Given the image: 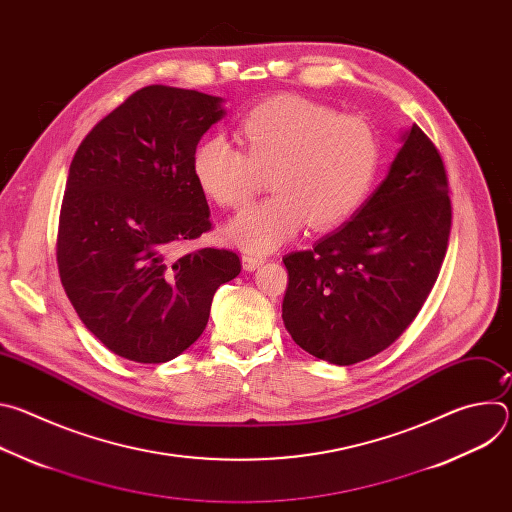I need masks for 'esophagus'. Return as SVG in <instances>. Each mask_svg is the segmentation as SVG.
<instances>
[{"label":"esophagus","mask_w":512,"mask_h":512,"mask_svg":"<svg viewBox=\"0 0 512 512\" xmlns=\"http://www.w3.org/2000/svg\"><path fill=\"white\" fill-rule=\"evenodd\" d=\"M263 261H265L263 255H253V253H245L243 255V267L247 271H255L259 265H263Z\"/></svg>","instance_id":"obj_1"}]
</instances>
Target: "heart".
I'll return each mask as SVG.
<instances>
[{
	"label": "heart",
	"instance_id": "heart-1",
	"mask_svg": "<svg viewBox=\"0 0 512 512\" xmlns=\"http://www.w3.org/2000/svg\"><path fill=\"white\" fill-rule=\"evenodd\" d=\"M239 137L245 152L223 137L202 139L192 176L210 200L239 208L255 194L259 172H269L273 194L227 227V237L247 251H271L308 223L314 231L346 223L377 178L375 127L308 97L277 95L255 105L243 115Z\"/></svg>",
	"mask_w": 512,
	"mask_h": 512
}]
</instances>
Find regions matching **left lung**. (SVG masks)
<instances>
[{
	"instance_id": "8db88e82",
	"label": "left lung",
	"mask_w": 512,
	"mask_h": 512,
	"mask_svg": "<svg viewBox=\"0 0 512 512\" xmlns=\"http://www.w3.org/2000/svg\"><path fill=\"white\" fill-rule=\"evenodd\" d=\"M389 176L336 233L283 257V324L316 358L340 367L389 348L440 275L452 229L448 176L413 125Z\"/></svg>"
}]
</instances>
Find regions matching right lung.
<instances>
[{
  "label": "right lung",
  "mask_w": 512,
  "mask_h": 512,
  "mask_svg": "<svg viewBox=\"0 0 512 512\" xmlns=\"http://www.w3.org/2000/svg\"><path fill=\"white\" fill-rule=\"evenodd\" d=\"M223 99L150 85L103 117L72 158L56 263L83 324L115 354L168 362L204 332L214 291L241 273L231 249H180L212 229L192 176Z\"/></svg>",
  "instance_id": "right-lung-1"
}]
</instances>
